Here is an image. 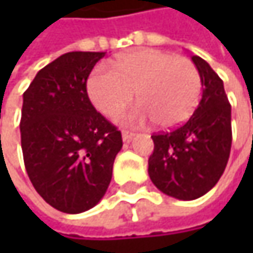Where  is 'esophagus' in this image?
<instances>
[{
    "label": "esophagus",
    "mask_w": 253,
    "mask_h": 253,
    "mask_svg": "<svg viewBox=\"0 0 253 253\" xmlns=\"http://www.w3.org/2000/svg\"><path fill=\"white\" fill-rule=\"evenodd\" d=\"M122 137H123V140H125V142H130V140H131V139L134 137V133L123 130V133H122Z\"/></svg>",
    "instance_id": "obj_1"
}]
</instances>
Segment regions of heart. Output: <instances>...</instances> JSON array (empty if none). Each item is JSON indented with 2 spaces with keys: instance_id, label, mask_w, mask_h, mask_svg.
Here are the masks:
<instances>
[{
  "instance_id": "1",
  "label": "heart",
  "mask_w": 253,
  "mask_h": 253,
  "mask_svg": "<svg viewBox=\"0 0 253 253\" xmlns=\"http://www.w3.org/2000/svg\"><path fill=\"white\" fill-rule=\"evenodd\" d=\"M113 69H96L87 80L92 104L107 117H116L136 99L140 104L123 119L160 127L184 123L198 107L202 82L196 66L183 57L158 49L130 52L113 63Z\"/></svg>"
}]
</instances>
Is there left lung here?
<instances>
[{
	"label": "left lung",
	"instance_id": "obj_1",
	"mask_svg": "<svg viewBox=\"0 0 253 253\" xmlns=\"http://www.w3.org/2000/svg\"><path fill=\"white\" fill-rule=\"evenodd\" d=\"M202 82V99L183 125L152 134L148 160L152 183L166 195L193 201L210 192L223 176L231 148V107L224 83L211 66L192 57Z\"/></svg>",
	"mask_w": 253,
	"mask_h": 253
}]
</instances>
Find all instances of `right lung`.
I'll return each instance as SVG.
<instances>
[{
    "instance_id": "obj_1",
    "label": "right lung",
    "mask_w": 253,
    "mask_h": 253,
    "mask_svg": "<svg viewBox=\"0 0 253 253\" xmlns=\"http://www.w3.org/2000/svg\"><path fill=\"white\" fill-rule=\"evenodd\" d=\"M105 52H67L45 66L23 93L22 151L27 176L46 204L66 214L105 195L122 133L89 101L86 82Z\"/></svg>"
}]
</instances>
